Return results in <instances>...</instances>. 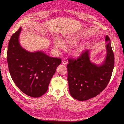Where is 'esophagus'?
I'll return each mask as SVG.
<instances>
[{
  "mask_svg": "<svg viewBox=\"0 0 124 124\" xmlns=\"http://www.w3.org/2000/svg\"><path fill=\"white\" fill-rule=\"evenodd\" d=\"M67 63H68V62L66 60H64L62 61V64H63V65H66L67 64Z\"/></svg>",
  "mask_w": 124,
  "mask_h": 124,
  "instance_id": "obj_1",
  "label": "esophagus"
}]
</instances>
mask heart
<instances>
[{
	"mask_svg": "<svg viewBox=\"0 0 124 124\" xmlns=\"http://www.w3.org/2000/svg\"><path fill=\"white\" fill-rule=\"evenodd\" d=\"M79 41V39L74 36H68L64 38L63 41L59 39H55L53 44L54 46L56 49H60L62 50H65L66 48L65 44L70 47H73L76 45ZM84 50V46L82 45H78L75 47L74 50V53L76 56H80Z\"/></svg>",
	"mask_w": 124,
	"mask_h": 124,
	"instance_id": "b5f03b06",
	"label": "heart"
}]
</instances>
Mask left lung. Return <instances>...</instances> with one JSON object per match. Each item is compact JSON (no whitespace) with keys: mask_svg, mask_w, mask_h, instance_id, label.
Masks as SVG:
<instances>
[{"mask_svg":"<svg viewBox=\"0 0 124 124\" xmlns=\"http://www.w3.org/2000/svg\"><path fill=\"white\" fill-rule=\"evenodd\" d=\"M107 55L100 65L90 61V51L86 50L76 60L68 59L67 64L69 92L78 101H86L96 96L105 89L114 66V55L110 39L106 36Z\"/></svg>","mask_w":124,"mask_h":124,"instance_id":"8db88e82","label":"left lung"}]
</instances>
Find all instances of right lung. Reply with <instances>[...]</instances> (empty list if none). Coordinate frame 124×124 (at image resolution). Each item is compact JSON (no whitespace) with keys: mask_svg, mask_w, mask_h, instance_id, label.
I'll list each match as a JSON object with an SVG mask.
<instances>
[{"mask_svg":"<svg viewBox=\"0 0 124 124\" xmlns=\"http://www.w3.org/2000/svg\"><path fill=\"white\" fill-rule=\"evenodd\" d=\"M22 30L19 28L9 41L7 60L9 73L16 85L23 93L38 97L47 91L61 60L51 57L42 51L30 52L23 48L19 41Z\"/></svg>","mask_w":124,"mask_h":124,"instance_id":"obj_1","label":"right lung"}]
</instances>
